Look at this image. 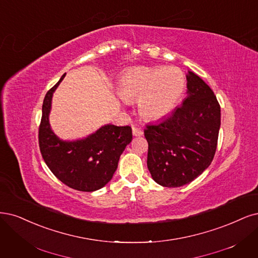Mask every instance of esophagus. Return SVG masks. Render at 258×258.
<instances>
[{"mask_svg": "<svg viewBox=\"0 0 258 258\" xmlns=\"http://www.w3.org/2000/svg\"><path fill=\"white\" fill-rule=\"evenodd\" d=\"M132 133L135 137H142L143 136V130L138 127H132Z\"/></svg>", "mask_w": 258, "mask_h": 258, "instance_id": "obj_1", "label": "esophagus"}]
</instances>
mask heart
<instances>
[{
  "label": "heart",
  "instance_id": "heart-1",
  "mask_svg": "<svg viewBox=\"0 0 258 258\" xmlns=\"http://www.w3.org/2000/svg\"><path fill=\"white\" fill-rule=\"evenodd\" d=\"M185 78L176 67H139L122 75L118 93L126 101L139 100V112L145 119L157 120L170 114L179 102Z\"/></svg>",
  "mask_w": 258,
  "mask_h": 258
}]
</instances>
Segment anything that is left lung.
Segmentation results:
<instances>
[{
	"label": "left lung",
	"instance_id": "left-lung-1",
	"mask_svg": "<svg viewBox=\"0 0 258 258\" xmlns=\"http://www.w3.org/2000/svg\"><path fill=\"white\" fill-rule=\"evenodd\" d=\"M188 97L170 116L146 125L147 166L153 179L176 188L191 182L215 157L221 108L211 88L189 72Z\"/></svg>",
	"mask_w": 258,
	"mask_h": 258
}]
</instances>
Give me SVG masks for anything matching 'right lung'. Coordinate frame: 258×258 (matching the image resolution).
<instances>
[{
	"label": "right lung",
	"instance_id": "obj_1",
	"mask_svg": "<svg viewBox=\"0 0 258 258\" xmlns=\"http://www.w3.org/2000/svg\"><path fill=\"white\" fill-rule=\"evenodd\" d=\"M65 75L44 96L38 130L40 153L61 182L78 191L93 192L112 179L120 155L132 140V130L130 126L106 125L86 139L60 141L50 128L49 113L52 95Z\"/></svg>",
	"mask_w": 258,
	"mask_h": 258
}]
</instances>
